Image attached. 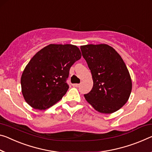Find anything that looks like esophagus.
I'll return each mask as SVG.
<instances>
[{"label":"esophagus","mask_w":152,"mask_h":152,"mask_svg":"<svg viewBox=\"0 0 152 152\" xmlns=\"http://www.w3.org/2000/svg\"><path fill=\"white\" fill-rule=\"evenodd\" d=\"M80 86V84H73V86H75V87H79Z\"/></svg>","instance_id":"34e87169"}]
</instances>
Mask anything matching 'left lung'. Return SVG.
<instances>
[{
    "label": "left lung",
    "mask_w": 152,
    "mask_h": 152,
    "mask_svg": "<svg viewBox=\"0 0 152 152\" xmlns=\"http://www.w3.org/2000/svg\"><path fill=\"white\" fill-rule=\"evenodd\" d=\"M80 49L91 72L93 86L84 95L94 109L112 114L127 102L132 80L123 59L115 50L105 44L81 46Z\"/></svg>",
    "instance_id": "8db88e82"
}]
</instances>
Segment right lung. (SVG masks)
I'll list each match as a JSON object with an SVG mask.
<instances>
[{"label": "right lung", "instance_id": "obj_1", "mask_svg": "<svg viewBox=\"0 0 152 152\" xmlns=\"http://www.w3.org/2000/svg\"><path fill=\"white\" fill-rule=\"evenodd\" d=\"M80 49L72 45L50 44L35 54L22 73L21 92L34 109L46 110L66 93L71 66L81 58Z\"/></svg>", "mask_w": 152, "mask_h": 152}]
</instances>
